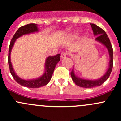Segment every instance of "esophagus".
Returning a JSON list of instances; mask_svg holds the SVG:
<instances>
[{
    "label": "esophagus",
    "mask_w": 121,
    "mask_h": 121,
    "mask_svg": "<svg viewBox=\"0 0 121 121\" xmlns=\"http://www.w3.org/2000/svg\"><path fill=\"white\" fill-rule=\"evenodd\" d=\"M67 53H63L61 55V58H65V57H67Z\"/></svg>",
    "instance_id": "obj_1"
}]
</instances>
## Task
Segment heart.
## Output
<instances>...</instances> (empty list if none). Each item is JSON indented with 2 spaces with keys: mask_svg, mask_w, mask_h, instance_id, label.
Wrapping results in <instances>:
<instances>
[{
  "mask_svg": "<svg viewBox=\"0 0 121 121\" xmlns=\"http://www.w3.org/2000/svg\"><path fill=\"white\" fill-rule=\"evenodd\" d=\"M80 35V31H74V32L72 33L71 35H69V38L71 39H76L79 35ZM85 36H86V34H85Z\"/></svg>",
  "mask_w": 121,
  "mask_h": 121,
  "instance_id": "heart-1",
  "label": "heart"
}]
</instances>
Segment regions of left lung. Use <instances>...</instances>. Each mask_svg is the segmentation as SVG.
<instances>
[{"label": "left lung", "mask_w": 121, "mask_h": 121, "mask_svg": "<svg viewBox=\"0 0 121 121\" xmlns=\"http://www.w3.org/2000/svg\"><path fill=\"white\" fill-rule=\"evenodd\" d=\"M94 32V35L97 36L95 40L99 43L102 44L103 46L107 48L109 56V61L108 68L106 73L99 78L97 80H90V79L82 78L78 77L75 74L74 71V67H73V70L71 72V76L72 79L77 85L81 87L85 88H91L95 87V86H100L102 85L105 81H107L109 78L112 69L113 67V49L112 45L111 44L110 40L107 36V33L104 30H102L99 27L97 26L95 24H90Z\"/></svg>", "instance_id": "obj_1"}]
</instances>
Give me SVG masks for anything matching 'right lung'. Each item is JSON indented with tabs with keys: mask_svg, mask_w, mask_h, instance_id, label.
I'll return each instance as SVG.
<instances>
[{
	"mask_svg": "<svg viewBox=\"0 0 121 121\" xmlns=\"http://www.w3.org/2000/svg\"><path fill=\"white\" fill-rule=\"evenodd\" d=\"M39 31H40V30L38 28V25L35 24V23H30V24L23 26L19 28L17 30L16 33L14 34L12 40H11L9 48L8 63L11 74L13 76V78L15 80V81L18 84L22 85L23 86L31 88H40L41 86L47 85L49 82L51 78H52L55 67H56L57 64L60 61V54H57L56 56H53V57L50 56V57L46 58L44 64V73L41 76L37 78L24 80V79L19 77L17 75L16 72L14 71V68H13V65L12 64V62H11L10 54L13 46H14L17 39L22 37V36H24V35L35 33H37L39 32Z\"/></svg>",
	"mask_w": 121,
	"mask_h": 121,
	"instance_id": "right-lung-1",
	"label": "right lung"
}]
</instances>
